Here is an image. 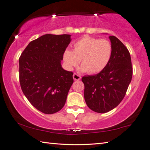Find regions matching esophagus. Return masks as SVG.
Returning a JSON list of instances; mask_svg holds the SVG:
<instances>
[{"label":"esophagus","mask_w":150,"mask_h":150,"mask_svg":"<svg viewBox=\"0 0 150 150\" xmlns=\"http://www.w3.org/2000/svg\"><path fill=\"white\" fill-rule=\"evenodd\" d=\"M73 79L75 81H78V80H80L81 79V77L79 75L77 74V73H74L73 75Z\"/></svg>","instance_id":"obj_1"}]
</instances>
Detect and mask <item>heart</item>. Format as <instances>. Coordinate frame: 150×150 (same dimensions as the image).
Wrapping results in <instances>:
<instances>
[{"label":"heart","mask_w":150,"mask_h":150,"mask_svg":"<svg viewBox=\"0 0 150 150\" xmlns=\"http://www.w3.org/2000/svg\"><path fill=\"white\" fill-rule=\"evenodd\" d=\"M112 46L106 39L84 36L73 45L72 51L66 50L63 61L69 69L78 65L81 61V71L96 74L103 71L110 61Z\"/></svg>","instance_id":"b5f03b06"}]
</instances>
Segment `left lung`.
<instances>
[{"mask_svg":"<svg viewBox=\"0 0 150 150\" xmlns=\"http://www.w3.org/2000/svg\"><path fill=\"white\" fill-rule=\"evenodd\" d=\"M112 53L108 65L95 75L82 77L84 97L91 110L105 113L116 107L126 95L132 77V66L129 51L120 40L109 36Z\"/></svg>","mask_w":150,"mask_h":150,"instance_id":"1","label":"left lung"}]
</instances>
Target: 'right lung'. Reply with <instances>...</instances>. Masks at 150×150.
<instances>
[{"label": "right lung", "instance_id": "add662e5", "mask_svg": "<svg viewBox=\"0 0 150 150\" xmlns=\"http://www.w3.org/2000/svg\"><path fill=\"white\" fill-rule=\"evenodd\" d=\"M71 35L45 34L29 43L19 58L20 87L32 106L54 114L64 106L73 83L61 65Z\"/></svg>", "mask_w": 150, "mask_h": 150}]
</instances>
